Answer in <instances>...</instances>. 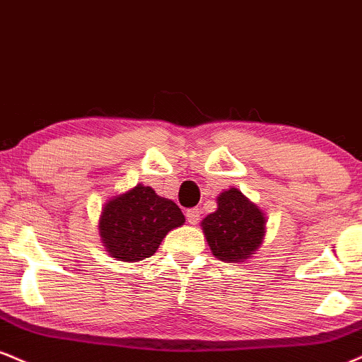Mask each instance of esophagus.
Segmentation results:
<instances>
[{"label":"esophagus","mask_w":362,"mask_h":362,"mask_svg":"<svg viewBox=\"0 0 362 362\" xmlns=\"http://www.w3.org/2000/svg\"><path fill=\"white\" fill-rule=\"evenodd\" d=\"M185 216H187V221H189V224H197L200 219V209L197 207L189 209V211L185 212Z\"/></svg>","instance_id":"34e87169"}]
</instances>
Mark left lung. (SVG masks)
<instances>
[{"instance_id":"1","label":"left lung","mask_w":362,"mask_h":362,"mask_svg":"<svg viewBox=\"0 0 362 362\" xmlns=\"http://www.w3.org/2000/svg\"><path fill=\"white\" fill-rule=\"evenodd\" d=\"M264 214L238 189L217 197V211L202 221V229L212 255L221 261L247 259L263 241Z\"/></svg>"}]
</instances>
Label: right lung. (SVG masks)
<instances>
[{
  "mask_svg": "<svg viewBox=\"0 0 362 362\" xmlns=\"http://www.w3.org/2000/svg\"><path fill=\"white\" fill-rule=\"evenodd\" d=\"M184 223L175 202L139 184L104 206L99 233L112 258L133 263L153 256L168 230Z\"/></svg>",
  "mask_w": 362,
  "mask_h": 362,
  "instance_id": "add662e5",
  "label": "right lung"
}]
</instances>
